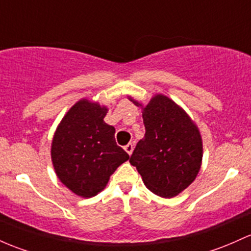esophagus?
I'll list each match as a JSON object with an SVG mask.
<instances>
[{"label": "esophagus", "instance_id": "34e87169", "mask_svg": "<svg viewBox=\"0 0 251 251\" xmlns=\"http://www.w3.org/2000/svg\"><path fill=\"white\" fill-rule=\"evenodd\" d=\"M124 149H125L126 152H127L128 155L131 156V155H132V151H133V144H132V143H128V144L126 145V147L124 148Z\"/></svg>", "mask_w": 251, "mask_h": 251}]
</instances>
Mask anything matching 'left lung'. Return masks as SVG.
<instances>
[{"instance_id": "8db88e82", "label": "left lung", "mask_w": 251, "mask_h": 251, "mask_svg": "<svg viewBox=\"0 0 251 251\" xmlns=\"http://www.w3.org/2000/svg\"><path fill=\"white\" fill-rule=\"evenodd\" d=\"M143 109L145 136L130 158L153 194L173 198L198 176L202 162V139L197 124L170 98L156 94Z\"/></svg>"}]
</instances>
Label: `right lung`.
<instances>
[{
    "mask_svg": "<svg viewBox=\"0 0 251 251\" xmlns=\"http://www.w3.org/2000/svg\"><path fill=\"white\" fill-rule=\"evenodd\" d=\"M108 108L87 99L77 101L53 134L51 159L57 177L81 198H92L108 183L130 156L115 143V128L103 121Z\"/></svg>",
    "mask_w": 251,
    "mask_h": 251,
    "instance_id": "1",
    "label": "right lung"
}]
</instances>
